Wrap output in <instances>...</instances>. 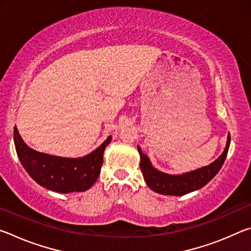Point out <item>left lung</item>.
Here are the masks:
<instances>
[{"instance_id":"left-lung-1","label":"left lung","mask_w":251,"mask_h":251,"mask_svg":"<svg viewBox=\"0 0 251 251\" xmlns=\"http://www.w3.org/2000/svg\"><path fill=\"white\" fill-rule=\"evenodd\" d=\"M229 145H230V135H228L226 148L217 159L212 161L208 166L181 174V175H169V174L157 171L156 168L152 167L150 158L145 154H143L141 147L137 146L138 152L141 155V165L139 166H141L147 186L155 193L171 195V196H182V195L201 188L217 175V173L224 165L225 159H226Z\"/></svg>"}]
</instances>
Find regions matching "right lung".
<instances>
[{"instance_id":"obj_1","label":"right lung","mask_w":251,"mask_h":251,"mask_svg":"<svg viewBox=\"0 0 251 251\" xmlns=\"http://www.w3.org/2000/svg\"><path fill=\"white\" fill-rule=\"evenodd\" d=\"M112 136L94 151L79 158L52 156L29 148L23 142L18 128H14L16 154L25 171L37 184L56 193L85 192L100 176L103 155Z\"/></svg>"}]
</instances>
